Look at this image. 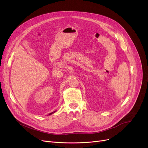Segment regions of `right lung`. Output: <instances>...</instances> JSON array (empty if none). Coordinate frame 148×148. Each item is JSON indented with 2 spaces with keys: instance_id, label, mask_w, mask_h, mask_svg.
Segmentation results:
<instances>
[{
  "instance_id": "add662e5",
  "label": "right lung",
  "mask_w": 148,
  "mask_h": 148,
  "mask_svg": "<svg viewBox=\"0 0 148 148\" xmlns=\"http://www.w3.org/2000/svg\"><path fill=\"white\" fill-rule=\"evenodd\" d=\"M56 111H53V112H51V113H49V115H51V114H53V113H54V112H55Z\"/></svg>"
}]
</instances>
